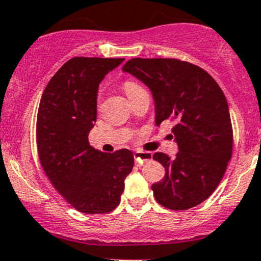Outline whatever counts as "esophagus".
<instances>
[{
	"label": "esophagus",
	"instance_id": "obj_1",
	"mask_svg": "<svg viewBox=\"0 0 261 261\" xmlns=\"http://www.w3.org/2000/svg\"><path fill=\"white\" fill-rule=\"evenodd\" d=\"M134 160L138 165H144L145 162L152 160V154L148 151H137L134 152Z\"/></svg>",
	"mask_w": 261,
	"mask_h": 261
}]
</instances>
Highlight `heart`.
Masks as SVG:
<instances>
[{
  "mask_svg": "<svg viewBox=\"0 0 261 261\" xmlns=\"http://www.w3.org/2000/svg\"><path fill=\"white\" fill-rule=\"evenodd\" d=\"M123 90H124L125 95L128 96V99L132 100L134 96H136V95L139 94L140 91H143L144 89H143V87H140V85L136 82L127 81V82L123 83Z\"/></svg>",
  "mask_w": 261,
  "mask_h": 261,
  "instance_id": "heart-1",
  "label": "heart"
}]
</instances>
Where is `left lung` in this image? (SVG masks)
I'll use <instances>...</instances> for the list:
<instances>
[{
	"label": "left lung",
	"instance_id": "obj_1",
	"mask_svg": "<svg viewBox=\"0 0 261 261\" xmlns=\"http://www.w3.org/2000/svg\"><path fill=\"white\" fill-rule=\"evenodd\" d=\"M151 90L156 125L168 119L178 144L174 158L152 156L165 177L151 186L159 204L188 210L206 200L221 182L233 149L225 94L203 68L177 58H132L123 66Z\"/></svg>",
	"mask_w": 261,
	"mask_h": 261
}]
</instances>
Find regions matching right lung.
<instances>
[{"mask_svg":"<svg viewBox=\"0 0 261 261\" xmlns=\"http://www.w3.org/2000/svg\"><path fill=\"white\" fill-rule=\"evenodd\" d=\"M124 58L73 57L46 85L36 118L42 170L68 204L84 214L117 207L134 158L128 149L112 154L89 144L96 121L99 84Z\"/></svg>","mask_w":261,"mask_h":261,"instance_id":"add662e5","label":"right lung"}]
</instances>
